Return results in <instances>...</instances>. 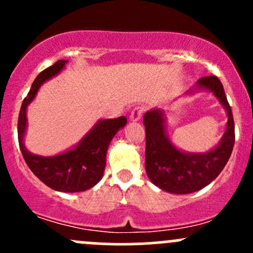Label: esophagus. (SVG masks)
I'll list each match as a JSON object with an SVG mask.
<instances>
[{
  "label": "esophagus",
  "mask_w": 253,
  "mask_h": 253,
  "mask_svg": "<svg viewBox=\"0 0 253 253\" xmlns=\"http://www.w3.org/2000/svg\"><path fill=\"white\" fill-rule=\"evenodd\" d=\"M143 112H144V108L143 106H136V108H133V110L131 111V115H129L131 121H139Z\"/></svg>",
  "instance_id": "obj_1"
}]
</instances>
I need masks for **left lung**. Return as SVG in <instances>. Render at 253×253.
Listing matches in <instances>:
<instances>
[{
	"label": "left lung",
	"mask_w": 253,
	"mask_h": 253,
	"mask_svg": "<svg viewBox=\"0 0 253 253\" xmlns=\"http://www.w3.org/2000/svg\"><path fill=\"white\" fill-rule=\"evenodd\" d=\"M196 89L211 91L228 114L226 131L214 149L207 153L181 152L168 137L164 111L153 109L145 112L143 117L145 127V171L155 186L175 195L196 192L209 185L226 165L235 143L233 112L218 77L208 76L198 79ZM193 91L195 89H190L187 93Z\"/></svg>",
	"instance_id": "left-lung-1"
}]
</instances>
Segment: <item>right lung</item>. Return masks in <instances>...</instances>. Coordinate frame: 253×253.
Returning <instances> with one entry per match:
<instances>
[{
  "label": "right lung",
  "instance_id": "add662e5",
  "mask_svg": "<svg viewBox=\"0 0 253 253\" xmlns=\"http://www.w3.org/2000/svg\"><path fill=\"white\" fill-rule=\"evenodd\" d=\"M67 61L58 60L55 65L38 75L32 88L22 103L18 117V142L25 163L33 174L50 188L60 192H82L95 186L105 170L109 144L120 128L127 124L125 116L100 120L71 150L55 155L42 157L25 148L24 133L27 128V108L37 95L44 82L55 77L65 67Z\"/></svg>",
  "mask_w": 253,
  "mask_h": 253
}]
</instances>
